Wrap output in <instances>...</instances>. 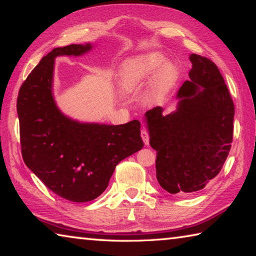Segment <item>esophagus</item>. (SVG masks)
Here are the masks:
<instances>
[{"mask_svg": "<svg viewBox=\"0 0 256 256\" xmlns=\"http://www.w3.org/2000/svg\"><path fill=\"white\" fill-rule=\"evenodd\" d=\"M141 138H142V141H144V144L146 146L149 144V134H148V131L144 128L141 130Z\"/></svg>", "mask_w": 256, "mask_h": 256, "instance_id": "34e87169", "label": "esophagus"}]
</instances>
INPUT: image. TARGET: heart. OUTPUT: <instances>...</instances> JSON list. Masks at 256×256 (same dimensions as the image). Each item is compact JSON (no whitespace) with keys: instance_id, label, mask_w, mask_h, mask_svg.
Segmentation results:
<instances>
[{"instance_id":"obj_1","label":"heart","mask_w":256,"mask_h":256,"mask_svg":"<svg viewBox=\"0 0 256 256\" xmlns=\"http://www.w3.org/2000/svg\"><path fill=\"white\" fill-rule=\"evenodd\" d=\"M180 79L176 64L167 62V58L158 52H150L128 58L120 66L118 86L125 92H136L142 86H151L146 102L151 105L160 104Z\"/></svg>"}]
</instances>
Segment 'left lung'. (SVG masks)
Here are the masks:
<instances>
[{"mask_svg":"<svg viewBox=\"0 0 256 256\" xmlns=\"http://www.w3.org/2000/svg\"><path fill=\"white\" fill-rule=\"evenodd\" d=\"M192 68L177 92L176 110L162 107L144 114L151 148L157 151L156 172L170 194L202 190L219 174L232 141L235 108L214 62L190 54Z\"/></svg>","mask_w":256,"mask_h":256,"instance_id":"left-lung-1","label":"left lung"}]
</instances>
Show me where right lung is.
I'll return each instance as SVG.
<instances>
[{
    "instance_id": "1",
    "label": "right lung",
    "mask_w": 256,
    "mask_h": 256,
    "mask_svg": "<svg viewBox=\"0 0 256 256\" xmlns=\"http://www.w3.org/2000/svg\"><path fill=\"white\" fill-rule=\"evenodd\" d=\"M92 48L86 42L50 52L21 86L16 100L26 166L55 194L72 202L98 198L116 164L144 146L136 120L120 125L80 122L56 104L55 58L82 56Z\"/></svg>"
}]
</instances>
